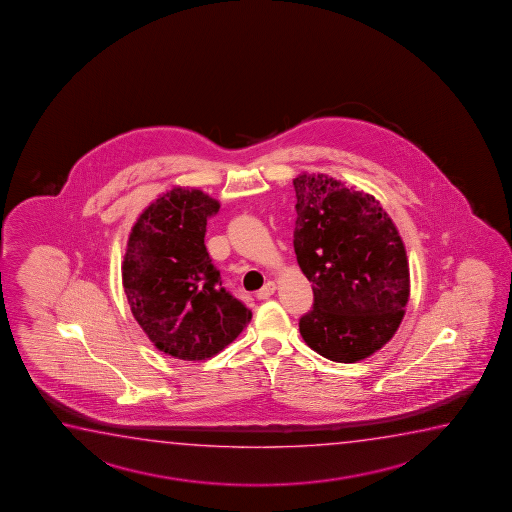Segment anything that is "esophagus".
<instances>
[{
  "instance_id": "obj_1",
  "label": "esophagus",
  "mask_w": 512,
  "mask_h": 512,
  "mask_svg": "<svg viewBox=\"0 0 512 512\" xmlns=\"http://www.w3.org/2000/svg\"><path fill=\"white\" fill-rule=\"evenodd\" d=\"M276 284L275 282H268V284L264 285L259 292H257V298L259 299H268L275 294Z\"/></svg>"
}]
</instances>
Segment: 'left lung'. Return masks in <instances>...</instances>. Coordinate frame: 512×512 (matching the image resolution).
<instances>
[{
	"label": "left lung",
	"instance_id": "1",
	"mask_svg": "<svg viewBox=\"0 0 512 512\" xmlns=\"http://www.w3.org/2000/svg\"><path fill=\"white\" fill-rule=\"evenodd\" d=\"M294 252L314 307L299 319L308 347L354 363L385 346L409 298L406 248L376 198L324 173L294 179Z\"/></svg>",
	"mask_w": 512,
	"mask_h": 512
}]
</instances>
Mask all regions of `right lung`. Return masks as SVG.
Here are the masks:
<instances>
[{
    "instance_id": "obj_1",
    "label": "right lung",
    "mask_w": 512,
    "mask_h": 512,
    "mask_svg": "<svg viewBox=\"0 0 512 512\" xmlns=\"http://www.w3.org/2000/svg\"><path fill=\"white\" fill-rule=\"evenodd\" d=\"M218 209L200 189L166 191L134 223L122 262L134 319L159 351L186 362L220 353L252 319L221 285L205 248L207 221Z\"/></svg>"
}]
</instances>
